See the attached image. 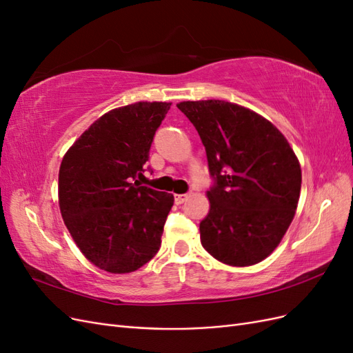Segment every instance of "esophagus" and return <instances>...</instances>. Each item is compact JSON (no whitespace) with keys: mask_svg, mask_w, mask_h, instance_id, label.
<instances>
[{"mask_svg":"<svg viewBox=\"0 0 353 353\" xmlns=\"http://www.w3.org/2000/svg\"><path fill=\"white\" fill-rule=\"evenodd\" d=\"M175 203L176 205H183V203L188 199V194H175Z\"/></svg>","mask_w":353,"mask_h":353,"instance_id":"34e87169","label":"esophagus"}]
</instances>
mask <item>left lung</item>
Instances as JSON below:
<instances>
[{
  "instance_id": "obj_1",
  "label": "left lung",
  "mask_w": 353,
  "mask_h": 353,
  "mask_svg": "<svg viewBox=\"0 0 353 353\" xmlns=\"http://www.w3.org/2000/svg\"><path fill=\"white\" fill-rule=\"evenodd\" d=\"M197 130L215 185L200 241L230 266L259 263L276 249L294 218L302 169L281 131L263 116L223 100L181 101Z\"/></svg>"
}]
</instances>
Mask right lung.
Wrapping results in <instances>:
<instances>
[{"mask_svg": "<svg viewBox=\"0 0 353 353\" xmlns=\"http://www.w3.org/2000/svg\"><path fill=\"white\" fill-rule=\"evenodd\" d=\"M170 104L138 101L104 113L63 156L61 218L81 253L105 272L140 270L160 248L174 196L138 179Z\"/></svg>", "mask_w": 353, "mask_h": 353, "instance_id": "add662e5", "label": "right lung"}]
</instances>
